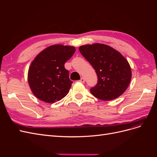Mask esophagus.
Instances as JSON below:
<instances>
[{
	"label": "esophagus",
	"instance_id": "34e87169",
	"mask_svg": "<svg viewBox=\"0 0 157 157\" xmlns=\"http://www.w3.org/2000/svg\"><path fill=\"white\" fill-rule=\"evenodd\" d=\"M80 82H81L82 83H84L85 82V79L83 77H82L81 78H80Z\"/></svg>",
	"mask_w": 157,
	"mask_h": 157
}]
</instances>
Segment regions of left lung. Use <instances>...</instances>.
I'll return each instance as SVG.
<instances>
[{
    "instance_id": "8db88e82",
    "label": "left lung",
    "mask_w": 157,
    "mask_h": 157,
    "mask_svg": "<svg viewBox=\"0 0 157 157\" xmlns=\"http://www.w3.org/2000/svg\"><path fill=\"white\" fill-rule=\"evenodd\" d=\"M79 51L92 65L98 76L97 84L90 88L94 96L109 101L126 91L130 82L132 71L129 63L120 52L99 43L81 46Z\"/></svg>"
}]
</instances>
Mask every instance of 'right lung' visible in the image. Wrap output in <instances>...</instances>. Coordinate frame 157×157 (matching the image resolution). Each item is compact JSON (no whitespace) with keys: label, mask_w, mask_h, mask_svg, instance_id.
<instances>
[{"label":"right lung","mask_w":157,"mask_h":157,"mask_svg":"<svg viewBox=\"0 0 157 157\" xmlns=\"http://www.w3.org/2000/svg\"><path fill=\"white\" fill-rule=\"evenodd\" d=\"M75 52L73 46L56 44L36 56L28 71V82L38 99L53 103L68 94L73 82L64 65Z\"/></svg>","instance_id":"add662e5"}]
</instances>
